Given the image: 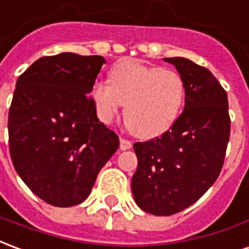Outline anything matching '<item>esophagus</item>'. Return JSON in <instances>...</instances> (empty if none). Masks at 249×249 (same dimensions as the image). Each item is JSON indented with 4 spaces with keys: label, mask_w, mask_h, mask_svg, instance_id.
I'll return each mask as SVG.
<instances>
[{
    "label": "esophagus",
    "mask_w": 249,
    "mask_h": 249,
    "mask_svg": "<svg viewBox=\"0 0 249 249\" xmlns=\"http://www.w3.org/2000/svg\"><path fill=\"white\" fill-rule=\"evenodd\" d=\"M132 148V142L126 139H121L120 140V149L121 151H126V149H130Z\"/></svg>",
    "instance_id": "34e87169"
}]
</instances>
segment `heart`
<instances>
[{
	"mask_svg": "<svg viewBox=\"0 0 249 249\" xmlns=\"http://www.w3.org/2000/svg\"><path fill=\"white\" fill-rule=\"evenodd\" d=\"M109 81H96L90 92L103 123H112L125 105L129 129L141 139H152L167 132L181 112L185 85L173 69L123 60L112 68Z\"/></svg>",
	"mask_w": 249,
	"mask_h": 249,
	"instance_id": "b5f03b06",
	"label": "heart"
}]
</instances>
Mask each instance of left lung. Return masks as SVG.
Returning a JSON list of instances; mask_svg holds the SVG:
<instances>
[{
    "instance_id": "1",
    "label": "left lung",
    "mask_w": 249,
    "mask_h": 249,
    "mask_svg": "<svg viewBox=\"0 0 249 249\" xmlns=\"http://www.w3.org/2000/svg\"><path fill=\"white\" fill-rule=\"evenodd\" d=\"M176 66L185 85V107L161 137L135 142L137 169L132 193L142 211L169 216L191 207L219 178L230 141L228 97L216 77L188 58Z\"/></svg>"
}]
</instances>
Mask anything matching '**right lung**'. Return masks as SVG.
I'll list each match as a JSON object with an SVG mask.
<instances>
[{"label": "right lung", "mask_w": 249, "mask_h": 249, "mask_svg": "<svg viewBox=\"0 0 249 249\" xmlns=\"http://www.w3.org/2000/svg\"><path fill=\"white\" fill-rule=\"evenodd\" d=\"M101 56L41 57L18 77L9 109L10 157L30 191L54 207L90 195L98 172L119 149L90 97Z\"/></svg>", "instance_id": "right-lung-1"}]
</instances>
